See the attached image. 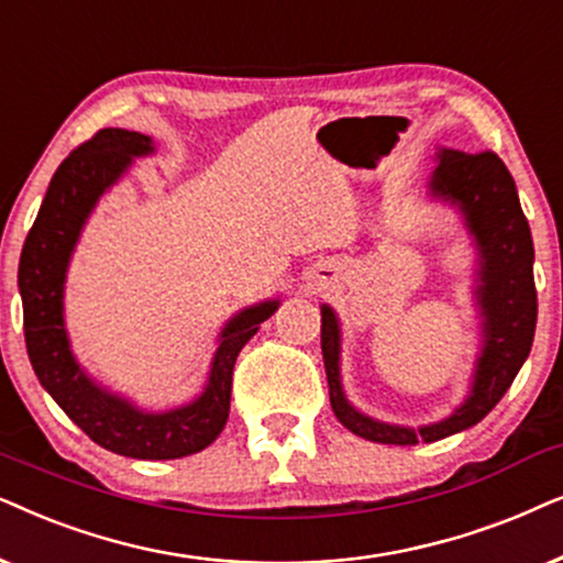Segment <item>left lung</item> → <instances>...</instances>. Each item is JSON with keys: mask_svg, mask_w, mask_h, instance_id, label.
<instances>
[{"mask_svg": "<svg viewBox=\"0 0 563 563\" xmlns=\"http://www.w3.org/2000/svg\"><path fill=\"white\" fill-rule=\"evenodd\" d=\"M430 195L455 206L478 252L476 303L482 311V355L471 391L440 422L401 427L378 422L347 401L340 376V319L321 306V352L334 417L357 438L384 445L434 443L482 422L497 407L533 347L538 296L533 280V236L517 198L515 179L494 152L463 154L440 148Z\"/></svg>", "mask_w": 563, "mask_h": 563, "instance_id": "obj_1", "label": "left lung"}]
</instances>
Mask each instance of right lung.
I'll return each mask as SVG.
<instances>
[{
    "instance_id": "obj_1",
    "label": "right lung",
    "mask_w": 563,
    "mask_h": 563,
    "mask_svg": "<svg viewBox=\"0 0 563 563\" xmlns=\"http://www.w3.org/2000/svg\"><path fill=\"white\" fill-rule=\"evenodd\" d=\"M148 154H154V141L144 133L102 129L66 156L22 246L18 286L27 357L41 386L71 422L104 451L141 461H172L203 451L219 438L229 419L239 352L280 301L254 303L227 321L203 394L185 407L144 411L87 376L74 357L64 324L66 269L97 200L129 172L136 156Z\"/></svg>"
}]
</instances>
